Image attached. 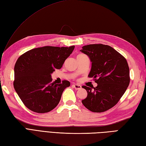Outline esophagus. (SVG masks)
<instances>
[{
    "mask_svg": "<svg viewBox=\"0 0 146 146\" xmlns=\"http://www.w3.org/2000/svg\"><path fill=\"white\" fill-rule=\"evenodd\" d=\"M73 86L75 89L76 90H80L82 88V86L80 85H77V84H73Z\"/></svg>",
    "mask_w": 146,
    "mask_h": 146,
    "instance_id": "esophagus-1",
    "label": "esophagus"
}]
</instances>
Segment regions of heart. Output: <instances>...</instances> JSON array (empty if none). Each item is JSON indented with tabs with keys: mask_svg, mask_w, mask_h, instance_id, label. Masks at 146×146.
<instances>
[{
	"mask_svg": "<svg viewBox=\"0 0 146 146\" xmlns=\"http://www.w3.org/2000/svg\"><path fill=\"white\" fill-rule=\"evenodd\" d=\"M81 55H83V54H78V56H81Z\"/></svg>",
	"mask_w": 146,
	"mask_h": 146,
	"instance_id": "b5f03b06",
	"label": "heart"
}]
</instances>
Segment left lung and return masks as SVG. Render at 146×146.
<instances>
[{
    "label": "left lung",
    "mask_w": 146,
    "mask_h": 146,
    "mask_svg": "<svg viewBox=\"0 0 146 146\" xmlns=\"http://www.w3.org/2000/svg\"><path fill=\"white\" fill-rule=\"evenodd\" d=\"M90 59L88 77L97 83L96 87L83 86L87 97L83 105L94 112H103L115 106L124 94L130 83L129 68L126 59L111 46L88 44L80 50Z\"/></svg>",
    "instance_id": "obj_1"
}]
</instances>
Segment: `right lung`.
<instances>
[{
  "label": "right lung",
  "mask_w": 146,
  "mask_h": 146,
  "mask_svg": "<svg viewBox=\"0 0 146 146\" xmlns=\"http://www.w3.org/2000/svg\"><path fill=\"white\" fill-rule=\"evenodd\" d=\"M74 48L75 46H44L31 49L17 59L14 87L29 110L43 113L57 106L63 92L70 83L67 80L60 84L51 83V74L56 69H60Z\"/></svg>",
  "instance_id": "obj_1"
}]
</instances>
